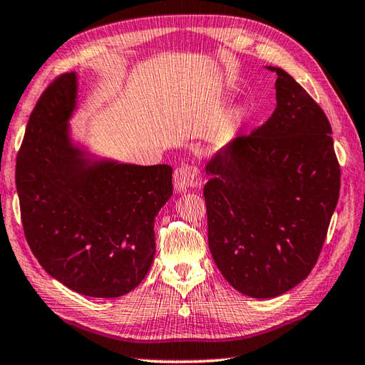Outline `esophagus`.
Returning <instances> with one entry per match:
<instances>
[{
  "mask_svg": "<svg viewBox=\"0 0 365 365\" xmlns=\"http://www.w3.org/2000/svg\"><path fill=\"white\" fill-rule=\"evenodd\" d=\"M201 183V175L195 166H180L174 170V187L178 192L196 188Z\"/></svg>",
  "mask_w": 365,
  "mask_h": 365,
  "instance_id": "obj_1",
  "label": "esophagus"
}]
</instances>
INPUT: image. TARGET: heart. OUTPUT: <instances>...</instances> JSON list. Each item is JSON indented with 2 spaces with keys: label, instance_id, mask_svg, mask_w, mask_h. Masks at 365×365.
<instances>
[{
  "label": "heart",
  "instance_id": "obj_1",
  "mask_svg": "<svg viewBox=\"0 0 365 365\" xmlns=\"http://www.w3.org/2000/svg\"><path fill=\"white\" fill-rule=\"evenodd\" d=\"M247 113H245V110H242V112H239V117H245Z\"/></svg>",
  "mask_w": 365,
  "mask_h": 365
}]
</instances>
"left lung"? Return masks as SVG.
Instances as JSON below:
<instances>
[{
    "instance_id": "obj_1",
    "label": "left lung",
    "mask_w": 365,
    "mask_h": 365,
    "mask_svg": "<svg viewBox=\"0 0 365 365\" xmlns=\"http://www.w3.org/2000/svg\"><path fill=\"white\" fill-rule=\"evenodd\" d=\"M277 107L207 164L209 247L242 294L269 299L309 277L340 192V164L323 109L287 71Z\"/></svg>"
}]
</instances>
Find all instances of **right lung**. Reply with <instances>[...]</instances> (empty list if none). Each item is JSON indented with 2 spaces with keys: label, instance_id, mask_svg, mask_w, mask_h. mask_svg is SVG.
Instances as JSON below:
<instances>
[{
  "label": "right lung",
  "instance_id": "1",
  "mask_svg": "<svg viewBox=\"0 0 365 365\" xmlns=\"http://www.w3.org/2000/svg\"><path fill=\"white\" fill-rule=\"evenodd\" d=\"M76 96V74H61L28 120L16 164L21 225L48 275L78 294L120 297L152 266L173 168L83 160L68 135Z\"/></svg>",
  "mask_w": 365,
  "mask_h": 365
}]
</instances>
